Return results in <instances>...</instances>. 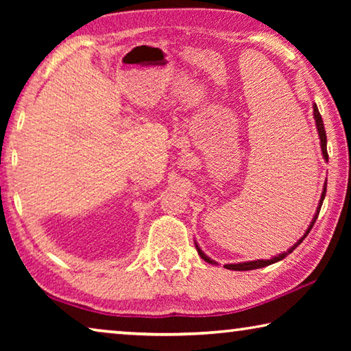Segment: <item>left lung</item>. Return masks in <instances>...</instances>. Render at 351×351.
Wrapping results in <instances>:
<instances>
[{
    "label": "left lung",
    "instance_id": "1",
    "mask_svg": "<svg viewBox=\"0 0 351 351\" xmlns=\"http://www.w3.org/2000/svg\"><path fill=\"white\" fill-rule=\"evenodd\" d=\"M313 112H314V121H316V127H317V133H319V139H320V148H322V154H324V159L326 161V159H328V153H326V134H325V127H324V121H322V116H320V112H319V110H317V105L314 104L313 105ZM325 193H326V186H324V192H322V195H320V199H319V206H317V210H316V215H314V218H313V221H311V224L308 226V229H306V232L304 234V237H302V239L295 243L294 246H291L287 252H283V254H278V255H276V257H272L271 260H255V261H243V263H232V265H224V268L226 269H232V271H251V269H258V268H265V266H268V265H272V263H277V261H280V260H283L285 257H287V255H289L291 252L294 251V249L300 245L302 241H304L305 239H306V235L310 234V230L313 229V226H314V223H316V219H317V215H319V212H320V207H322V203H324V198H325ZM195 246H197V251H198V254L201 255V258H203L204 261H207V263H210V265H217L215 261L213 260H210L209 257H207V255L201 251L199 249V246L197 245V243H195Z\"/></svg>",
    "mask_w": 351,
    "mask_h": 351
}]
</instances>
